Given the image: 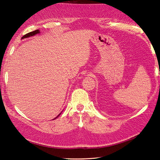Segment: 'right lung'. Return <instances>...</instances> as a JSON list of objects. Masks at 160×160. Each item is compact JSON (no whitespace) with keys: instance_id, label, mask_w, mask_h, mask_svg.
Here are the masks:
<instances>
[{"instance_id":"right-lung-1","label":"right lung","mask_w":160,"mask_h":160,"mask_svg":"<svg viewBox=\"0 0 160 160\" xmlns=\"http://www.w3.org/2000/svg\"><path fill=\"white\" fill-rule=\"evenodd\" d=\"M40 33L38 29L35 30V31H33V32H29V33H27V34H25V36H23L22 38H28V37H29V36H33V35L37 34V33ZM59 115H60V114H59ZM59 115H58V116H57L56 118L58 117ZM56 118H55V119H56Z\"/></svg>"}]
</instances>
